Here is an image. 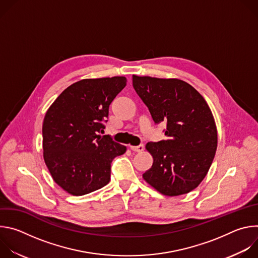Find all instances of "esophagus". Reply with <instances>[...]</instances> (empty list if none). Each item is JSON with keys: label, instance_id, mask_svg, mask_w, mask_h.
<instances>
[{"label": "esophagus", "instance_id": "1", "mask_svg": "<svg viewBox=\"0 0 258 258\" xmlns=\"http://www.w3.org/2000/svg\"><path fill=\"white\" fill-rule=\"evenodd\" d=\"M131 149L135 152H142L144 150V145H139V146H131Z\"/></svg>", "mask_w": 258, "mask_h": 258}]
</instances>
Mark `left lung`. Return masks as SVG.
<instances>
[{
    "label": "left lung",
    "mask_w": 258,
    "mask_h": 258,
    "mask_svg": "<svg viewBox=\"0 0 258 258\" xmlns=\"http://www.w3.org/2000/svg\"><path fill=\"white\" fill-rule=\"evenodd\" d=\"M133 87L154 122H166V139L146 145L153 164L143 178L165 196L191 192L207 174L217 147L208 104L191 85L177 79L133 76Z\"/></svg>",
    "instance_id": "left-lung-1"
}]
</instances>
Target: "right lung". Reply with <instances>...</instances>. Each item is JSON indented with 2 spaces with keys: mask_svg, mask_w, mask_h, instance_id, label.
I'll use <instances>...</instances> for the list:
<instances>
[{
  "mask_svg": "<svg viewBox=\"0 0 258 258\" xmlns=\"http://www.w3.org/2000/svg\"><path fill=\"white\" fill-rule=\"evenodd\" d=\"M126 86L124 77L87 79L65 89L43 122L45 163L58 186L82 196L106 186L111 162L126 147L101 137L109 105Z\"/></svg>",
  "mask_w": 258,
  "mask_h": 258,
  "instance_id": "obj_1",
  "label": "right lung"
}]
</instances>
